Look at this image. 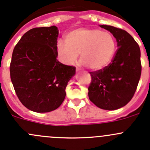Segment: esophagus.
<instances>
[{"label":"esophagus","instance_id":"1","mask_svg":"<svg viewBox=\"0 0 150 150\" xmlns=\"http://www.w3.org/2000/svg\"><path fill=\"white\" fill-rule=\"evenodd\" d=\"M81 68H78V67L76 68V71H77V72H79V71H81Z\"/></svg>","mask_w":150,"mask_h":150}]
</instances>
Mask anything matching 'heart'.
<instances>
[{"label": "heart", "instance_id": "obj_1", "mask_svg": "<svg viewBox=\"0 0 150 150\" xmlns=\"http://www.w3.org/2000/svg\"><path fill=\"white\" fill-rule=\"evenodd\" d=\"M57 53L66 64H72L81 54V61L89 69L99 70L108 65L116 51V40L99 29L79 28L69 32L65 43H57Z\"/></svg>", "mask_w": 150, "mask_h": 150}]
</instances>
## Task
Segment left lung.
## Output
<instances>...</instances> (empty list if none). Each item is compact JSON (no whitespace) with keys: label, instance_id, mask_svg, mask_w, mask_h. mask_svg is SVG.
Listing matches in <instances>:
<instances>
[{"label":"left lung","instance_id":"obj_1","mask_svg":"<svg viewBox=\"0 0 150 150\" xmlns=\"http://www.w3.org/2000/svg\"><path fill=\"white\" fill-rule=\"evenodd\" d=\"M100 27L113 35L118 48L109 65L90 72L88 94L96 107L115 110L126 105L137 90L142 72L140 48L125 30L110 25Z\"/></svg>","mask_w":150,"mask_h":150}]
</instances>
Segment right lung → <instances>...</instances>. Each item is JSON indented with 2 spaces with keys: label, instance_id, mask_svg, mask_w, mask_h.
<instances>
[{
  "label": "right lung",
  "instance_id": "1",
  "mask_svg": "<svg viewBox=\"0 0 150 150\" xmlns=\"http://www.w3.org/2000/svg\"><path fill=\"white\" fill-rule=\"evenodd\" d=\"M59 30L56 26L33 28L13 48L10 75L21 103L35 112L58 108L66 96L75 67L57 59Z\"/></svg>",
  "mask_w": 150,
  "mask_h": 150
}]
</instances>
